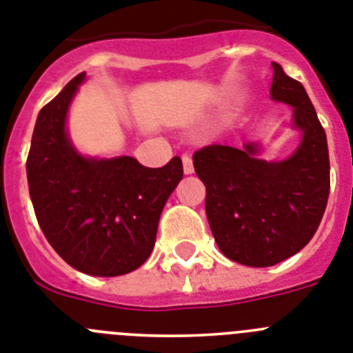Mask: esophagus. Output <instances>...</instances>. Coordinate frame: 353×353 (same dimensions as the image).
<instances>
[{
    "instance_id": "1",
    "label": "esophagus",
    "mask_w": 353,
    "mask_h": 353,
    "mask_svg": "<svg viewBox=\"0 0 353 353\" xmlns=\"http://www.w3.org/2000/svg\"><path fill=\"white\" fill-rule=\"evenodd\" d=\"M183 170H185V174H194V159L188 154L183 156Z\"/></svg>"
}]
</instances>
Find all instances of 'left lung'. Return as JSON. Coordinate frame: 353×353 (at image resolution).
Wrapping results in <instances>:
<instances>
[{
    "label": "left lung",
    "mask_w": 353,
    "mask_h": 353,
    "mask_svg": "<svg viewBox=\"0 0 353 353\" xmlns=\"http://www.w3.org/2000/svg\"><path fill=\"white\" fill-rule=\"evenodd\" d=\"M270 96L293 106L302 142L290 158L266 161L257 143L202 147L194 154L206 186V214L219 249L245 266H274L300 252L316 232L330 190L329 147L300 81L272 63Z\"/></svg>",
    "instance_id": "left-lung-1"
}]
</instances>
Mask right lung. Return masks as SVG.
Masks as SVG:
<instances>
[{"label": "right lung", "instance_id": "1", "mask_svg": "<svg viewBox=\"0 0 353 353\" xmlns=\"http://www.w3.org/2000/svg\"><path fill=\"white\" fill-rule=\"evenodd\" d=\"M85 72L39 112L26 174L46 240L72 268L96 277L130 274L154 249L159 214L183 179L174 156L149 168L131 156L97 159L76 151L65 131L69 104Z\"/></svg>", "mask_w": 353, "mask_h": 353}]
</instances>
